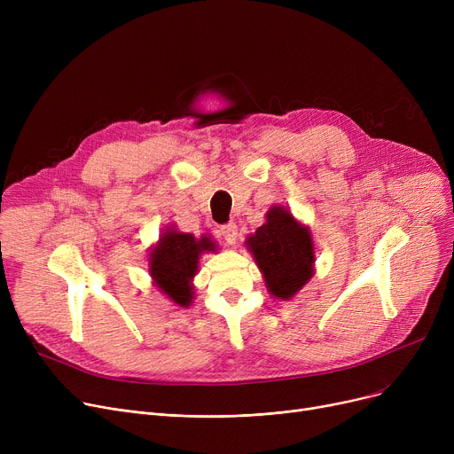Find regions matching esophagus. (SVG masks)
<instances>
[{"instance_id":"1","label":"esophagus","mask_w":454,"mask_h":454,"mask_svg":"<svg viewBox=\"0 0 454 454\" xmlns=\"http://www.w3.org/2000/svg\"><path fill=\"white\" fill-rule=\"evenodd\" d=\"M221 235L224 237V241L228 245H235V241H237V224L235 223H228V224L221 226Z\"/></svg>"}]
</instances>
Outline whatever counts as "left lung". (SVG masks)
I'll use <instances>...</instances> for the list:
<instances>
[{"mask_svg":"<svg viewBox=\"0 0 454 454\" xmlns=\"http://www.w3.org/2000/svg\"><path fill=\"white\" fill-rule=\"evenodd\" d=\"M247 247L274 298L291 300L315 274L311 231L287 207H270L267 223L248 237Z\"/></svg>","mask_w":454,"mask_h":454,"instance_id":"1","label":"left lung"}]
</instances>
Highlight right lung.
<instances>
[{"label": "right lung", "instance_id": "add662e5", "mask_svg": "<svg viewBox=\"0 0 454 454\" xmlns=\"http://www.w3.org/2000/svg\"><path fill=\"white\" fill-rule=\"evenodd\" d=\"M215 250L217 247L206 235L195 237L167 228L149 254V274L167 298L180 307H189L195 296L193 278L199 272L200 254Z\"/></svg>", "mask_w": 454, "mask_h": 454}]
</instances>
